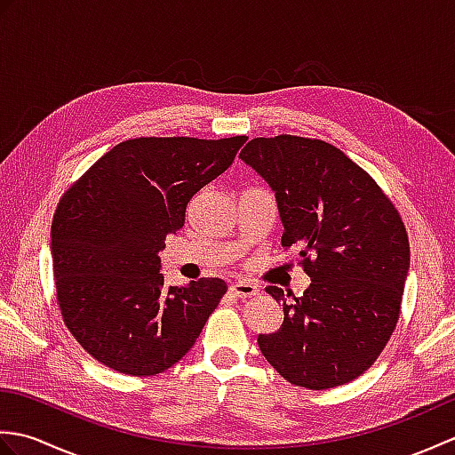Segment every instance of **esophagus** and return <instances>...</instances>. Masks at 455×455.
Masks as SVG:
<instances>
[{
  "label": "esophagus",
  "mask_w": 455,
  "mask_h": 455,
  "mask_svg": "<svg viewBox=\"0 0 455 455\" xmlns=\"http://www.w3.org/2000/svg\"><path fill=\"white\" fill-rule=\"evenodd\" d=\"M228 289H230V293H233L235 297H240V299L254 297L258 293V287L250 282H235V283H230Z\"/></svg>",
  "instance_id": "1"
}]
</instances>
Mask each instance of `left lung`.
Segmentation results:
<instances>
[{"label":"left lung","instance_id":"obj_1","mask_svg":"<svg viewBox=\"0 0 455 455\" xmlns=\"http://www.w3.org/2000/svg\"><path fill=\"white\" fill-rule=\"evenodd\" d=\"M240 158L275 193L282 244L301 248L311 277L287 301L277 332L259 334L266 360L289 383L332 389L370 367L399 321L411 248L397 209L373 178L346 154L316 139H254Z\"/></svg>","mask_w":455,"mask_h":455}]
</instances>
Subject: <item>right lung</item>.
I'll return each mask as SVG.
<instances>
[{
    "label": "right lung",
    "instance_id": "1",
    "mask_svg": "<svg viewBox=\"0 0 455 455\" xmlns=\"http://www.w3.org/2000/svg\"><path fill=\"white\" fill-rule=\"evenodd\" d=\"M248 137H142L101 156L52 220V269L64 324L100 363L156 375L186 355L227 283L164 287L158 252L189 199L235 162Z\"/></svg>",
    "mask_w": 455,
    "mask_h": 455
}]
</instances>
